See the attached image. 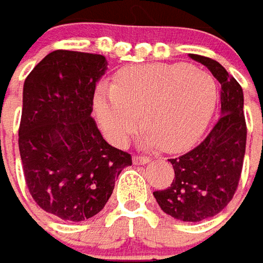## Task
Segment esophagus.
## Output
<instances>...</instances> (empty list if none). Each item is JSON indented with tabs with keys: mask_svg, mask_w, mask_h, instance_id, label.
<instances>
[{
	"mask_svg": "<svg viewBox=\"0 0 263 263\" xmlns=\"http://www.w3.org/2000/svg\"><path fill=\"white\" fill-rule=\"evenodd\" d=\"M132 161H134L135 165H144V163L149 162V158L145 157V155H135L132 158Z\"/></svg>",
	"mask_w": 263,
	"mask_h": 263,
	"instance_id": "34e87169",
	"label": "esophagus"
}]
</instances>
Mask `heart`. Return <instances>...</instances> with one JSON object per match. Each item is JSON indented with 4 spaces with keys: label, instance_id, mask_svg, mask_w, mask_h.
<instances>
[{
    "label": "heart",
    "instance_id": "obj_1",
    "mask_svg": "<svg viewBox=\"0 0 263 263\" xmlns=\"http://www.w3.org/2000/svg\"><path fill=\"white\" fill-rule=\"evenodd\" d=\"M218 102V85L208 71L186 64H146L121 69L114 84L102 82L93 100L106 138L125 145L142 122L139 142L171 154L195 144Z\"/></svg>",
    "mask_w": 263,
    "mask_h": 263
}]
</instances>
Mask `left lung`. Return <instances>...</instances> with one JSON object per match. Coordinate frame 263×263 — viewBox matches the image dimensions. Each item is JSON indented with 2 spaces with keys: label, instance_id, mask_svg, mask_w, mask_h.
Returning a JSON list of instances; mask_svg holds the SVG:
<instances>
[{
  "label": "left lung",
  "instance_id": "8db88e82",
  "mask_svg": "<svg viewBox=\"0 0 263 263\" xmlns=\"http://www.w3.org/2000/svg\"><path fill=\"white\" fill-rule=\"evenodd\" d=\"M189 57L219 81L222 117L198 146L170 159L175 178L154 196L165 214L179 221L199 222L219 214L232 201L242 174L248 129L238 81L212 58Z\"/></svg>",
  "mask_w": 263,
  "mask_h": 263
}]
</instances>
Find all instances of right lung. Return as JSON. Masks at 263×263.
Masks as SVG:
<instances>
[{
	"label": "right lung",
	"instance_id": "right-lung-1",
	"mask_svg": "<svg viewBox=\"0 0 263 263\" xmlns=\"http://www.w3.org/2000/svg\"><path fill=\"white\" fill-rule=\"evenodd\" d=\"M104 55L57 49L24 82L18 146L32 199L64 221L92 218L132 157L106 142L91 117Z\"/></svg>",
	"mask_w": 263,
	"mask_h": 263
}]
</instances>
